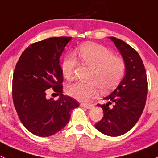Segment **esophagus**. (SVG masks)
I'll use <instances>...</instances> for the list:
<instances>
[{"label":"esophagus","instance_id":"34e87169","mask_svg":"<svg viewBox=\"0 0 158 158\" xmlns=\"http://www.w3.org/2000/svg\"><path fill=\"white\" fill-rule=\"evenodd\" d=\"M80 106H81V107H84V108H86V109H88V110H90V109H92L93 107H94V106H93L92 104L81 103V104H80Z\"/></svg>","mask_w":158,"mask_h":158}]
</instances>
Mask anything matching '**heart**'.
Wrapping results in <instances>:
<instances>
[{
	"label": "heart",
	"instance_id": "b5f03b06",
	"mask_svg": "<svg viewBox=\"0 0 158 158\" xmlns=\"http://www.w3.org/2000/svg\"><path fill=\"white\" fill-rule=\"evenodd\" d=\"M80 59L87 67L92 68L89 76V82H76L67 87L68 95L79 101L90 100L101 92L106 93L116 87L126 71L124 59L114 56L110 50L103 45L87 43L80 47L77 52ZM74 55L64 57L61 64V70L64 78L71 79L77 66Z\"/></svg>",
	"mask_w": 158,
	"mask_h": 158
}]
</instances>
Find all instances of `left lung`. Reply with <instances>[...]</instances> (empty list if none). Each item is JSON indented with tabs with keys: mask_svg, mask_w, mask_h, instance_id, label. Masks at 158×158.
I'll return each mask as SVG.
<instances>
[{
	"mask_svg": "<svg viewBox=\"0 0 158 158\" xmlns=\"http://www.w3.org/2000/svg\"><path fill=\"white\" fill-rule=\"evenodd\" d=\"M126 61V75L116 89L106 97L108 103L97 104L103 117L95 124L109 136H119L129 131L141 117L145 106L148 82L145 68L139 53L124 41L110 37Z\"/></svg>",
	"mask_w": 158,
	"mask_h": 158,
	"instance_id": "left-lung-1",
	"label": "left lung"
}]
</instances>
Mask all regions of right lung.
Returning a JSON list of instances; mask_svg holds the SVG:
<instances>
[{"mask_svg": "<svg viewBox=\"0 0 158 158\" xmlns=\"http://www.w3.org/2000/svg\"><path fill=\"white\" fill-rule=\"evenodd\" d=\"M71 37H52L31 44L17 61L13 76L12 96L21 123L32 134L48 137L62 129L77 100L63 95L60 57ZM52 87L60 97L46 99Z\"/></svg>", "mask_w": 158, "mask_h": 158, "instance_id": "1", "label": "right lung"}]
</instances>
